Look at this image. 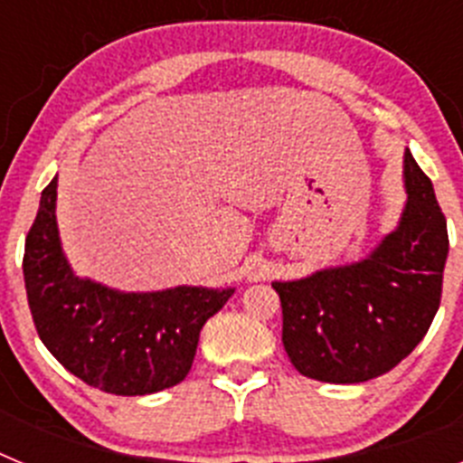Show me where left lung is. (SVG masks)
<instances>
[{
  "label": "left lung",
  "mask_w": 463,
  "mask_h": 463,
  "mask_svg": "<svg viewBox=\"0 0 463 463\" xmlns=\"http://www.w3.org/2000/svg\"><path fill=\"white\" fill-rule=\"evenodd\" d=\"M408 202L396 232L350 267L273 282L294 369L353 384L387 373L424 338L443 294L448 222L433 185L406 153Z\"/></svg>",
  "instance_id": "left-lung-1"
}]
</instances>
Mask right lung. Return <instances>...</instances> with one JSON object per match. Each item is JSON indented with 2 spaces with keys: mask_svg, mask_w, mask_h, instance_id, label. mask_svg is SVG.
I'll list each match as a JSON object with an SVG mask.
<instances>
[{
  "mask_svg": "<svg viewBox=\"0 0 463 463\" xmlns=\"http://www.w3.org/2000/svg\"><path fill=\"white\" fill-rule=\"evenodd\" d=\"M57 175L24 239V288L36 334L69 373L118 396L155 394L190 373L208 317L234 289L122 294L73 276L55 222Z\"/></svg>",
  "mask_w": 463,
  "mask_h": 463,
  "instance_id": "1",
  "label": "right lung"
}]
</instances>
